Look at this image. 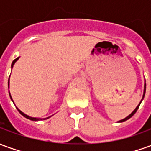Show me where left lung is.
Here are the masks:
<instances>
[{
  "label": "left lung",
  "mask_w": 151,
  "mask_h": 151,
  "mask_svg": "<svg viewBox=\"0 0 151 151\" xmlns=\"http://www.w3.org/2000/svg\"><path fill=\"white\" fill-rule=\"evenodd\" d=\"M145 94H146V83H145V86H144V93H143L142 99V100H141V102H140L139 104H138V105H137V108H135V109H134V111H133V112H132V113L130 114L129 116H127V117H125V118H124V119H123V120H119L118 122H124V121H125V120H129V118H131V117L133 116V115H134V114L136 113V111H137V109H138V108H139V106H140V104H141V103H142V99H144V96H145Z\"/></svg>",
  "instance_id": "left-lung-1"
}]
</instances>
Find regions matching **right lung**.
<instances>
[{
    "label": "right lung",
    "instance_id": "add662e5",
    "mask_svg": "<svg viewBox=\"0 0 151 151\" xmlns=\"http://www.w3.org/2000/svg\"><path fill=\"white\" fill-rule=\"evenodd\" d=\"M18 58L19 57H18V58H16L15 60H14V61L12 62V65H11V68H13V66H14V63L17 61L18 60ZM9 85V84H8ZM9 96H10V99H11V100L13 101V99H12V97H11V95H10V93H9ZM17 109H18V111L20 112V114H21L22 116H23L24 117H26V118H27V119H29V120H35V121H36V120H42V119H40V118H35V117H31V116H27V115H26V114H24L22 111H21L19 109H18V108H17ZM49 117H47V118H44V119H43V120H46V119H48Z\"/></svg>",
    "mask_w": 151,
    "mask_h": 151
}]
</instances>
